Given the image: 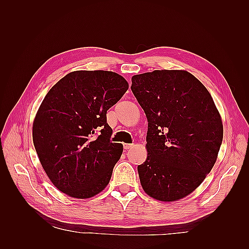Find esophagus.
I'll return each instance as SVG.
<instances>
[{"instance_id":"34e87169","label":"esophagus","mask_w":249,"mask_h":249,"mask_svg":"<svg viewBox=\"0 0 249 249\" xmlns=\"http://www.w3.org/2000/svg\"><path fill=\"white\" fill-rule=\"evenodd\" d=\"M133 146H134V144H129V143H125V144H124V149H131Z\"/></svg>"}]
</instances>
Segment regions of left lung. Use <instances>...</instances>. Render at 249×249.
I'll return each mask as SVG.
<instances>
[{
  "label": "left lung",
  "mask_w": 249,
  "mask_h": 249,
  "mask_svg": "<svg viewBox=\"0 0 249 249\" xmlns=\"http://www.w3.org/2000/svg\"><path fill=\"white\" fill-rule=\"evenodd\" d=\"M132 92L148 125L141 186L162 201L185 197L213 168L222 122L207 88L185 71H154L132 78Z\"/></svg>",
  "instance_id": "8db88e82"
}]
</instances>
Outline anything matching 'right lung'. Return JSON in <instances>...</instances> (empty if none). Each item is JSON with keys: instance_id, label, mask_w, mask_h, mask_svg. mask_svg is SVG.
I'll return each instance as SVG.
<instances>
[{"instance_id": "right-lung-1", "label": "right lung", "mask_w": 249, "mask_h": 249, "mask_svg": "<svg viewBox=\"0 0 249 249\" xmlns=\"http://www.w3.org/2000/svg\"><path fill=\"white\" fill-rule=\"evenodd\" d=\"M127 88L116 72L78 71L57 82L43 99L33 142L44 171L61 192L89 198L109 184L124 146L111 142L107 111Z\"/></svg>"}]
</instances>
